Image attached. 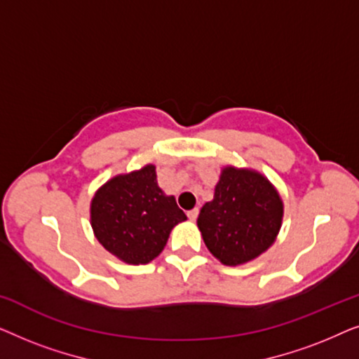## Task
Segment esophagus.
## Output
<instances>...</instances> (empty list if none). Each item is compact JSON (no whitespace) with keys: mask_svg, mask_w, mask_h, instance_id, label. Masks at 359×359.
Masks as SVG:
<instances>
[{"mask_svg":"<svg viewBox=\"0 0 359 359\" xmlns=\"http://www.w3.org/2000/svg\"><path fill=\"white\" fill-rule=\"evenodd\" d=\"M198 215H199V209L196 208V209H193V210H189V212H188V219H189V220H196V219H198Z\"/></svg>","mask_w":359,"mask_h":359,"instance_id":"obj_1","label":"esophagus"}]
</instances>
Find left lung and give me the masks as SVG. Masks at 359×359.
<instances>
[{"instance_id": "obj_1", "label": "left lung", "mask_w": 359, "mask_h": 359, "mask_svg": "<svg viewBox=\"0 0 359 359\" xmlns=\"http://www.w3.org/2000/svg\"><path fill=\"white\" fill-rule=\"evenodd\" d=\"M283 203L269 181L248 170L225 168L214 201L201 209L198 227L205 247L224 264L247 263L274 242Z\"/></svg>"}]
</instances>
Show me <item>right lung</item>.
Segmentation results:
<instances>
[{"instance_id":"obj_1","label":"right lung","mask_w":359,"mask_h":359,"mask_svg":"<svg viewBox=\"0 0 359 359\" xmlns=\"http://www.w3.org/2000/svg\"><path fill=\"white\" fill-rule=\"evenodd\" d=\"M183 220L173 196L158 188L154 165L107 181L91 203V225L100 243L130 264L158 257L171 229Z\"/></svg>"}]
</instances>
